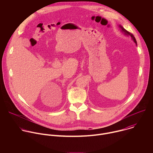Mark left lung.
<instances>
[{
	"label": "left lung",
	"mask_w": 153,
	"mask_h": 153,
	"mask_svg": "<svg viewBox=\"0 0 153 153\" xmlns=\"http://www.w3.org/2000/svg\"><path fill=\"white\" fill-rule=\"evenodd\" d=\"M119 27L120 28L122 32L124 33V34H125V35H126V36H131V39L133 40V41L134 42V43L137 45V41H136V39H135V37H134V35H133V34H131V33H130L128 32V31H126V30L123 27H122L121 25H119Z\"/></svg>",
	"instance_id": "8db88e82"
}]
</instances>
